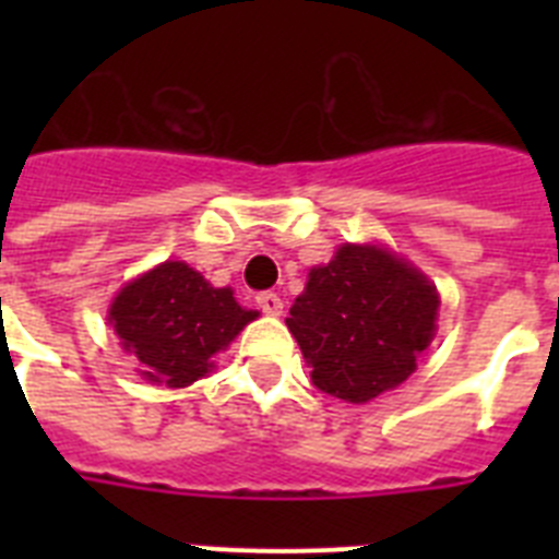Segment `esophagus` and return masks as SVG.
<instances>
[{
	"label": "esophagus",
	"instance_id": "1",
	"mask_svg": "<svg viewBox=\"0 0 559 559\" xmlns=\"http://www.w3.org/2000/svg\"><path fill=\"white\" fill-rule=\"evenodd\" d=\"M257 305H260V310L269 316H280L283 313V299L276 294H271V290H265V294L257 296Z\"/></svg>",
	"mask_w": 559,
	"mask_h": 559
}]
</instances>
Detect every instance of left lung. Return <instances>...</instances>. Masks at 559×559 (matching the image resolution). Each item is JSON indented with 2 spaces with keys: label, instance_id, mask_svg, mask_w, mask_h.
<instances>
[{
  "label": "left lung",
  "instance_id": "left-lung-1",
  "mask_svg": "<svg viewBox=\"0 0 559 559\" xmlns=\"http://www.w3.org/2000/svg\"><path fill=\"white\" fill-rule=\"evenodd\" d=\"M439 294L423 271L380 246H338L316 265L285 319L324 394L367 403L400 386L437 330Z\"/></svg>",
  "mask_w": 559,
  "mask_h": 559
}]
</instances>
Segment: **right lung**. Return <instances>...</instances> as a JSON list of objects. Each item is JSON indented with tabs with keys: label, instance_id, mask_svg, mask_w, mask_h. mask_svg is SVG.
Wrapping results in <instances>:
<instances>
[{
	"label": "right lung",
	"instance_id": "obj_1",
	"mask_svg": "<svg viewBox=\"0 0 559 559\" xmlns=\"http://www.w3.org/2000/svg\"><path fill=\"white\" fill-rule=\"evenodd\" d=\"M237 305L231 288H212L199 271L167 260L136 276L108 308L122 349L136 355L151 383L185 389L212 369V355L257 319Z\"/></svg>",
	"mask_w": 559,
	"mask_h": 559
}]
</instances>
